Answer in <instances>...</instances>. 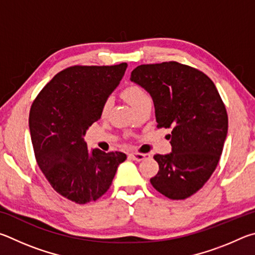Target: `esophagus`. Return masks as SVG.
Returning a JSON list of instances; mask_svg holds the SVG:
<instances>
[{
	"label": "esophagus",
	"instance_id": "34e87169",
	"mask_svg": "<svg viewBox=\"0 0 255 255\" xmlns=\"http://www.w3.org/2000/svg\"><path fill=\"white\" fill-rule=\"evenodd\" d=\"M128 157L132 158L133 160H135V161H142V160H144L145 158L150 157L149 154L146 153H140V152H133L128 154Z\"/></svg>",
	"mask_w": 255,
	"mask_h": 255
}]
</instances>
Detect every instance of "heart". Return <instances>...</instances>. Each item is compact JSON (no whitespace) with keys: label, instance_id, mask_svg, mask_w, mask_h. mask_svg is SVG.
<instances>
[{"label":"heart","instance_id":"b5f03b06","mask_svg":"<svg viewBox=\"0 0 255 255\" xmlns=\"http://www.w3.org/2000/svg\"><path fill=\"white\" fill-rule=\"evenodd\" d=\"M122 95L124 100L130 104L135 111L143 106L146 103H151L150 96L146 94L144 89H142L137 85H130V86L125 87L122 92ZM112 104H113V100L112 97H107L102 105V115H106L109 113Z\"/></svg>","mask_w":255,"mask_h":255}]
</instances>
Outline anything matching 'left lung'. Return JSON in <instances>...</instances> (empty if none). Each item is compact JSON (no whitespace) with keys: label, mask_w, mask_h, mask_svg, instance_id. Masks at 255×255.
I'll use <instances>...</instances> for the list:
<instances>
[{"label":"left lung","mask_w":255,"mask_h":255,"mask_svg":"<svg viewBox=\"0 0 255 255\" xmlns=\"http://www.w3.org/2000/svg\"><path fill=\"white\" fill-rule=\"evenodd\" d=\"M130 79L152 97L157 127L171 128L172 151L153 157L151 185L170 199L188 198L211 178L224 146L229 118L220 93L203 71L177 61L137 66Z\"/></svg>","instance_id":"obj_1"}]
</instances>
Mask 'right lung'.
Here are the masks:
<instances>
[{
  "label": "right lung",
  "mask_w": 255,
  "mask_h": 255,
  "mask_svg": "<svg viewBox=\"0 0 255 255\" xmlns=\"http://www.w3.org/2000/svg\"><path fill=\"white\" fill-rule=\"evenodd\" d=\"M128 64L73 66L58 73L31 105L29 128L35 160L62 197L86 204L110 189L123 152L87 149L84 135L101 119L102 105Z\"/></svg>",
  "instance_id": "obj_1"
}]
</instances>
